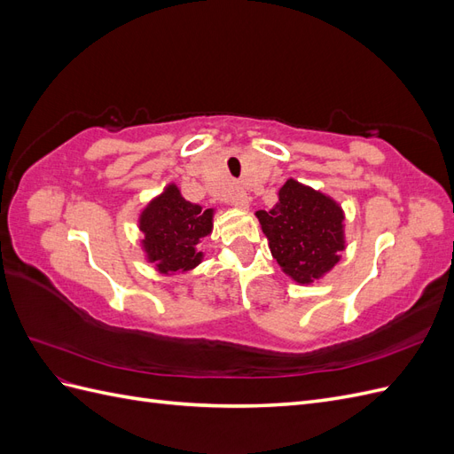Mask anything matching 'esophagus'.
<instances>
[{"mask_svg":"<svg viewBox=\"0 0 454 454\" xmlns=\"http://www.w3.org/2000/svg\"><path fill=\"white\" fill-rule=\"evenodd\" d=\"M229 199H231V204L237 206V208H248V206H250V195L242 189L232 191Z\"/></svg>","mask_w":454,"mask_h":454,"instance_id":"34e87169","label":"esophagus"}]
</instances>
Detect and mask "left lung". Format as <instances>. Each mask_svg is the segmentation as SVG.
Here are the masks:
<instances>
[{
	"label": "left lung",
	"instance_id": "8db88e82",
	"mask_svg": "<svg viewBox=\"0 0 454 454\" xmlns=\"http://www.w3.org/2000/svg\"><path fill=\"white\" fill-rule=\"evenodd\" d=\"M270 254L301 284L332 270L345 248L342 210L329 197L287 180L274 208L257 212Z\"/></svg>",
	"mask_w": 454,
	"mask_h": 454
}]
</instances>
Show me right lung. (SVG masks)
<instances>
[{
  "label": "right lung",
  "mask_w": 454,
  "mask_h": 454,
  "mask_svg": "<svg viewBox=\"0 0 454 454\" xmlns=\"http://www.w3.org/2000/svg\"><path fill=\"white\" fill-rule=\"evenodd\" d=\"M144 246L160 272L189 270L200 263V240L212 231V210L187 202L180 189L170 185L151 202L140 219Z\"/></svg>",
  "instance_id": "right-lung-1"
}]
</instances>
